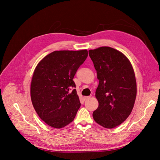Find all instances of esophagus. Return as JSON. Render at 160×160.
<instances>
[{
    "label": "esophagus",
    "mask_w": 160,
    "mask_h": 160,
    "mask_svg": "<svg viewBox=\"0 0 160 160\" xmlns=\"http://www.w3.org/2000/svg\"><path fill=\"white\" fill-rule=\"evenodd\" d=\"M89 98H90V97H89V96H85V97H83V99H84L85 101L89 99Z\"/></svg>",
    "instance_id": "34e87169"
}]
</instances>
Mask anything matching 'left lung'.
Segmentation results:
<instances>
[{
    "label": "left lung",
    "instance_id": "left-lung-1",
    "mask_svg": "<svg viewBox=\"0 0 160 160\" xmlns=\"http://www.w3.org/2000/svg\"><path fill=\"white\" fill-rule=\"evenodd\" d=\"M89 54L99 79L95 91L99 106L93 118L101 126L114 128L133 108L137 85L133 67L122 52L109 47L89 50Z\"/></svg>",
    "mask_w": 160,
    "mask_h": 160
}]
</instances>
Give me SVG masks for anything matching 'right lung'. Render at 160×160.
<instances>
[{"mask_svg":"<svg viewBox=\"0 0 160 160\" xmlns=\"http://www.w3.org/2000/svg\"><path fill=\"white\" fill-rule=\"evenodd\" d=\"M88 56L86 49L56 51L45 56L34 71L31 84L32 103L39 118L60 129L71 123L81 103L72 79Z\"/></svg>","mask_w":160,"mask_h":160,"instance_id":"add662e5","label":"right lung"}]
</instances>
